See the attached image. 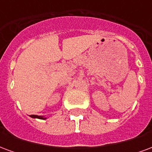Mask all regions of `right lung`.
<instances>
[{
	"label": "right lung",
	"instance_id": "obj_1",
	"mask_svg": "<svg viewBox=\"0 0 152 152\" xmlns=\"http://www.w3.org/2000/svg\"><path fill=\"white\" fill-rule=\"evenodd\" d=\"M31 118H37V119H40V120H46L47 117L45 116H41V115H30Z\"/></svg>",
	"mask_w": 152,
	"mask_h": 152
}]
</instances>
